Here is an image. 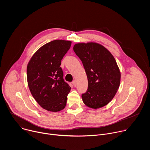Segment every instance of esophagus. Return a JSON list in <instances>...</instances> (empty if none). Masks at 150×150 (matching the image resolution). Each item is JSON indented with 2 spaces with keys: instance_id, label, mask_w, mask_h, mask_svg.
<instances>
[{
  "instance_id": "34e87169",
  "label": "esophagus",
  "mask_w": 150,
  "mask_h": 150,
  "mask_svg": "<svg viewBox=\"0 0 150 150\" xmlns=\"http://www.w3.org/2000/svg\"><path fill=\"white\" fill-rule=\"evenodd\" d=\"M72 84L74 85V87H76V85H77V82H76V80H74V81H72Z\"/></svg>"
}]
</instances>
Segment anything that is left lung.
I'll list each match as a JSON object with an SVG mask.
<instances>
[{
    "instance_id": "left-lung-1",
    "label": "left lung",
    "mask_w": 150,
    "mask_h": 150,
    "mask_svg": "<svg viewBox=\"0 0 150 150\" xmlns=\"http://www.w3.org/2000/svg\"><path fill=\"white\" fill-rule=\"evenodd\" d=\"M74 51L88 78V89L82 94L83 102L93 109L102 108L113 99L120 85V72L114 57L95 42L76 44Z\"/></svg>"
}]
</instances>
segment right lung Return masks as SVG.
<instances>
[{
  "label": "right lung",
  "mask_w": 150,
  "mask_h": 150,
  "mask_svg": "<svg viewBox=\"0 0 150 150\" xmlns=\"http://www.w3.org/2000/svg\"><path fill=\"white\" fill-rule=\"evenodd\" d=\"M71 41L56 40L40 47L27 69L31 93L42 108L59 112L65 108L71 87L63 79L61 60L69 50Z\"/></svg>",
  "instance_id": "obj_1"
}]
</instances>
